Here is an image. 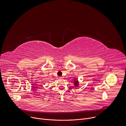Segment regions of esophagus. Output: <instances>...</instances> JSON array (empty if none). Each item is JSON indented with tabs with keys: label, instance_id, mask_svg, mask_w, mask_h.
<instances>
[{
	"label": "esophagus",
	"instance_id": "1",
	"mask_svg": "<svg viewBox=\"0 0 126 126\" xmlns=\"http://www.w3.org/2000/svg\"><path fill=\"white\" fill-rule=\"evenodd\" d=\"M63 78V77H59V79H62Z\"/></svg>",
	"mask_w": 126,
	"mask_h": 126
}]
</instances>
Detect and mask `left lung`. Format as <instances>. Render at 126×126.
I'll list each match as a JSON object with an SVG mask.
<instances>
[{
  "label": "left lung",
  "instance_id": "left-lung-1",
  "mask_svg": "<svg viewBox=\"0 0 126 126\" xmlns=\"http://www.w3.org/2000/svg\"><path fill=\"white\" fill-rule=\"evenodd\" d=\"M74 84L76 86H77V85H78V81L77 80H74Z\"/></svg>",
  "mask_w": 126,
  "mask_h": 126
}]
</instances>
